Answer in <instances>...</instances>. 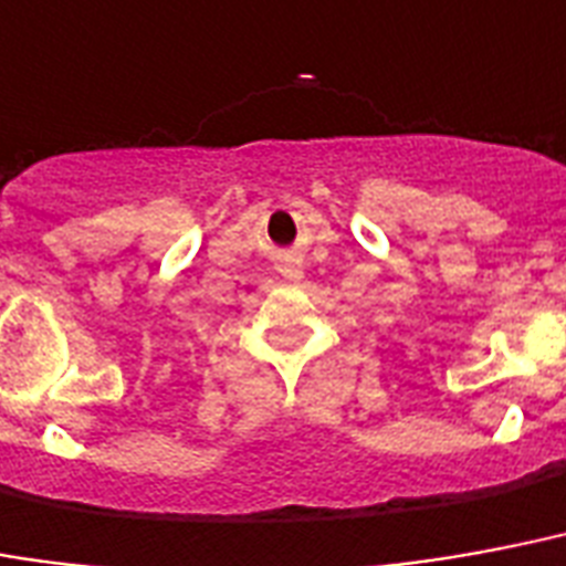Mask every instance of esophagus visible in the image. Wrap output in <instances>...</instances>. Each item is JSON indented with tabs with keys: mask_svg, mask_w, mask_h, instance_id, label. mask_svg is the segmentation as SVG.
Returning a JSON list of instances; mask_svg holds the SVG:
<instances>
[{
	"mask_svg": "<svg viewBox=\"0 0 566 566\" xmlns=\"http://www.w3.org/2000/svg\"><path fill=\"white\" fill-rule=\"evenodd\" d=\"M275 266H279V272H282L284 279H291V282H300V279H303V261H300L296 251H282Z\"/></svg>",
	"mask_w": 566,
	"mask_h": 566,
	"instance_id": "obj_1",
	"label": "esophagus"
}]
</instances>
